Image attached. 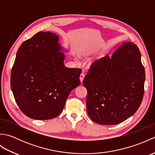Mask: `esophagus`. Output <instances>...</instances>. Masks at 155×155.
Masks as SVG:
<instances>
[{"instance_id": "esophagus-1", "label": "esophagus", "mask_w": 155, "mask_h": 155, "mask_svg": "<svg viewBox=\"0 0 155 155\" xmlns=\"http://www.w3.org/2000/svg\"><path fill=\"white\" fill-rule=\"evenodd\" d=\"M84 74L83 73V72H82V73L81 74V75H80V80H81V83H83V79H84Z\"/></svg>"}]
</instances>
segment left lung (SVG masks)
<instances>
[{
	"instance_id": "8db88e82",
	"label": "left lung",
	"mask_w": 155,
	"mask_h": 155,
	"mask_svg": "<svg viewBox=\"0 0 155 155\" xmlns=\"http://www.w3.org/2000/svg\"><path fill=\"white\" fill-rule=\"evenodd\" d=\"M139 48L124 42L109 56L91 64L83 84L87 89V110L93 122L119 124L139 108L144 95L145 71Z\"/></svg>"
}]
</instances>
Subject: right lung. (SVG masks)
<instances>
[{"mask_svg": "<svg viewBox=\"0 0 155 155\" xmlns=\"http://www.w3.org/2000/svg\"><path fill=\"white\" fill-rule=\"evenodd\" d=\"M57 34L38 32L19 47L11 87L26 116L47 120L60 114L71 91L79 86L81 68H67Z\"/></svg>", "mask_w": 155, "mask_h": 155, "instance_id": "right-lung-1", "label": "right lung"}]
</instances>
